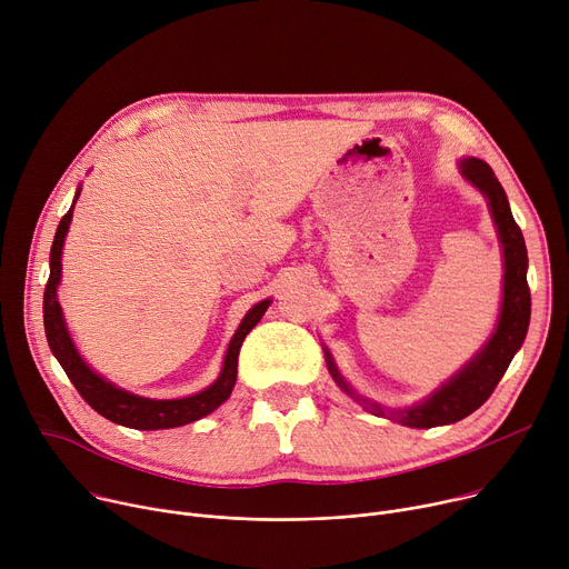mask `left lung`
<instances>
[{"label":"left lung","mask_w":569,"mask_h":569,"mask_svg":"<svg viewBox=\"0 0 569 569\" xmlns=\"http://www.w3.org/2000/svg\"><path fill=\"white\" fill-rule=\"evenodd\" d=\"M458 170L462 179L472 183L488 201L492 222L497 227L501 256H503V288H501V308L492 336L486 345L465 363L453 377H449L440 388H436L427 399L403 406L388 408L379 401H372L358 395L347 379L340 375L331 351L325 347L327 368L342 392H347L353 401H358L372 416L388 418L410 429H431L453 425L475 412L497 388L501 377L506 375L512 356L522 347L529 320H531V292L527 283L529 256L520 227L515 224L508 197L497 181L492 168L481 159L468 157L458 161Z\"/></svg>","instance_id":"left-lung-1"}]
</instances>
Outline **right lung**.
<instances>
[{
	"label": "right lung",
	"mask_w": 569,
	"mask_h": 569,
	"mask_svg": "<svg viewBox=\"0 0 569 569\" xmlns=\"http://www.w3.org/2000/svg\"><path fill=\"white\" fill-rule=\"evenodd\" d=\"M79 194H81V186L77 188L74 201L70 206V211L63 216V220L57 229L54 242H51V251H49V281L44 288L42 320H44V333H47L51 353L57 356V360L66 370L68 379L79 390V395L99 412L101 418H107L120 427H129V429H138V431H157V429L183 427V425L206 418L209 412H213L218 406H222L229 399V395L236 386V377H238V353H240L242 340L258 322H261L272 299H263L249 308L227 347L222 370L209 388H203L201 392L181 397V399H149V397L133 395L124 388H118L116 383L97 375L81 358L77 345L72 342V336L68 331L63 308H61L59 295H57L59 283H61V270H63V266H61L63 244H66V236H68V229L72 222V211H74V203H77Z\"/></svg>",
	"instance_id": "1"
}]
</instances>
